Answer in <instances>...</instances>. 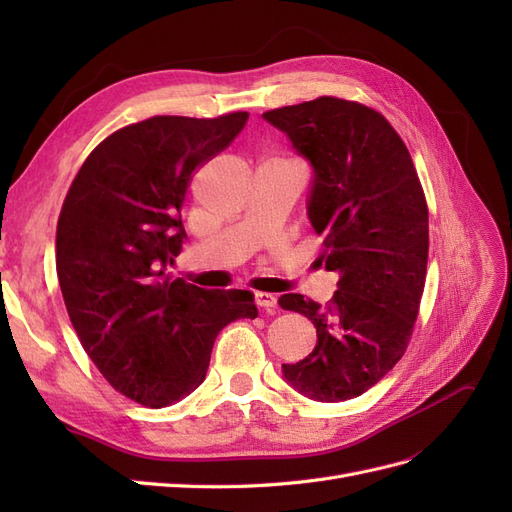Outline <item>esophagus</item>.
Wrapping results in <instances>:
<instances>
[{
	"label": "esophagus",
	"mask_w": 512,
	"mask_h": 512,
	"mask_svg": "<svg viewBox=\"0 0 512 512\" xmlns=\"http://www.w3.org/2000/svg\"><path fill=\"white\" fill-rule=\"evenodd\" d=\"M254 301H256V305L262 307V309H273V307L277 305L275 294H271V292H256V294H254Z\"/></svg>",
	"instance_id": "1"
}]
</instances>
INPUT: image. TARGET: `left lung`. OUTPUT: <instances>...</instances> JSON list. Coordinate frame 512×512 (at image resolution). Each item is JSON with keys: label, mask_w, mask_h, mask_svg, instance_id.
Here are the masks:
<instances>
[{"label": "left lung", "mask_w": 512, "mask_h": 512, "mask_svg": "<svg viewBox=\"0 0 512 512\" xmlns=\"http://www.w3.org/2000/svg\"><path fill=\"white\" fill-rule=\"evenodd\" d=\"M314 166L307 215L324 237L333 299L282 294L280 307L314 322L318 342L284 378L316 401H346L380 382L404 356L421 307L429 213L410 151L365 104L322 96L262 113Z\"/></svg>", "instance_id": "1"}]
</instances>
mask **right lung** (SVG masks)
I'll return each instance as SVG.
<instances>
[{
	"mask_svg": "<svg viewBox=\"0 0 512 512\" xmlns=\"http://www.w3.org/2000/svg\"><path fill=\"white\" fill-rule=\"evenodd\" d=\"M245 111L156 115L106 136L76 173L57 220V277L72 327L106 382L164 408L205 380L228 322L256 318L250 290H205L173 265L196 168L224 151Z\"/></svg>",
	"mask_w": 512,
	"mask_h": 512,
	"instance_id": "add662e5",
	"label": "right lung"
}]
</instances>
